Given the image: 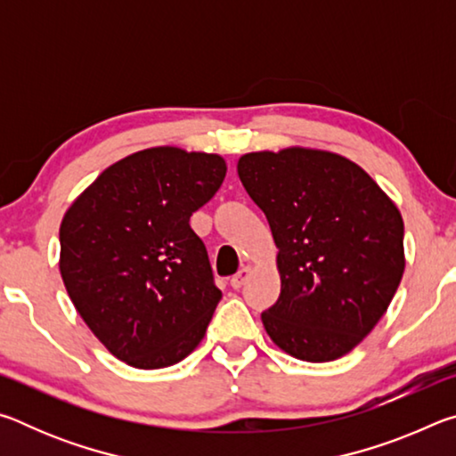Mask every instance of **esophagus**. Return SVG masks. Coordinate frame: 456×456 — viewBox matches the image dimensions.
Returning <instances> with one entry per match:
<instances>
[{
    "label": "esophagus",
    "instance_id": "34e87169",
    "mask_svg": "<svg viewBox=\"0 0 456 456\" xmlns=\"http://www.w3.org/2000/svg\"><path fill=\"white\" fill-rule=\"evenodd\" d=\"M253 273V267L251 265H245L239 269V272L233 275V280H231V288L233 289H241L243 283L249 280V275Z\"/></svg>",
    "mask_w": 456,
    "mask_h": 456
}]
</instances>
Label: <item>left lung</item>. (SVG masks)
Masks as SVG:
<instances>
[{
  "instance_id": "obj_1",
  "label": "left lung",
  "mask_w": 456,
  "mask_h": 456,
  "mask_svg": "<svg viewBox=\"0 0 456 456\" xmlns=\"http://www.w3.org/2000/svg\"><path fill=\"white\" fill-rule=\"evenodd\" d=\"M237 173L280 249L281 293L261 314L269 338L297 360L346 356L403 280L404 221L395 200L364 168L320 149L247 152Z\"/></svg>"
}]
</instances>
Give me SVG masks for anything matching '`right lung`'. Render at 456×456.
Segmentation results:
<instances>
[{"instance_id":"1","label":"right lung","mask_w":456,"mask_h":456,"mask_svg":"<svg viewBox=\"0 0 456 456\" xmlns=\"http://www.w3.org/2000/svg\"><path fill=\"white\" fill-rule=\"evenodd\" d=\"M225 173L219 154L152 146L108 167L68 207L61 281L92 334L128 366H173L203 339L223 293L189 219Z\"/></svg>"}]
</instances>
